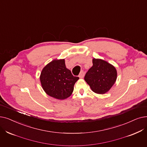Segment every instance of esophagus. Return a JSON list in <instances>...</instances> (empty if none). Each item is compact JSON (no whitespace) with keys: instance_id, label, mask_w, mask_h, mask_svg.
<instances>
[{"instance_id":"obj_1","label":"esophagus","mask_w":147,"mask_h":147,"mask_svg":"<svg viewBox=\"0 0 147 147\" xmlns=\"http://www.w3.org/2000/svg\"><path fill=\"white\" fill-rule=\"evenodd\" d=\"M84 75H85L84 71H82L80 73L79 75V77L80 78H84Z\"/></svg>"}]
</instances>
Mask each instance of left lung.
I'll return each instance as SVG.
<instances>
[{
	"label": "left lung",
	"mask_w": 147,
	"mask_h": 147,
	"mask_svg": "<svg viewBox=\"0 0 147 147\" xmlns=\"http://www.w3.org/2000/svg\"><path fill=\"white\" fill-rule=\"evenodd\" d=\"M92 67L85 76V80L92 91L103 94L107 92L115 82L117 73L113 65L102 59H92Z\"/></svg>",
	"instance_id": "obj_1"
}]
</instances>
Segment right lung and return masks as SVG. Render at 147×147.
Segmentation results:
<instances>
[{
  "mask_svg": "<svg viewBox=\"0 0 147 147\" xmlns=\"http://www.w3.org/2000/svg\"><path fill=\"white\" fill-rule=\"evenodd\" d=\"M79 79L65 67V60H54L44 67L41 73L42 88L49 95L63 100L72 94L75 83Z\"/></svg>",
  "mask_w": 147,
  "mask_h": 147,
  "instance_id": "1",
  "label": "right lung"
}]
</instances>
